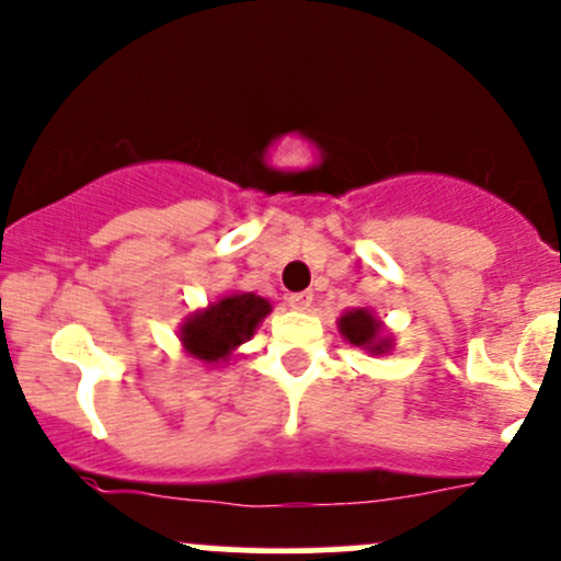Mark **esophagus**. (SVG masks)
Instances as JSON below:
<instances>
[{
  "label": "esophagus",
  "mask_w": 561,
  "mask_h": 561,
  "mask_svg": "<svg viewBox=\"0 0 561 561\" xmlns=\"http://www.w3.org/2000/svg\"><path fill=\"white\" fill-rule=\"evenodd\" d=\"M311 293H293V296H287V306L296 311H306L311 306Z\"/></svg>",
  "instance_id": "34e87169"
}]
</instances>
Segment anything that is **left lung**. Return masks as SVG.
Listing matches in <instances>:
<instances>
[{"mask_svg": "<svg viewBox=\"0 0 561 561\" xmlns=\"http://www.w3.org/2000/svg\"><path fill=\"white\" fill-rule=\"evenodd\" d=\"M339 330L350 344L370 352V355H385V352H389V346H392L389 335L387 339L381 335V322L365 309L344 311V314L339 317Z\"/></svg>", "mask_w": 561, "mask_h": 561, "instance_id": "8db88e82", "label": "left lung"}]
</instances>
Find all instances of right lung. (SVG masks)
Listing matches in <instances>:
<instances>
[{
  "label": "right lung",
  "mask_w": 561,
  "mask_h": 561,
  "mask_svg": "<svg viewBox=\"0 0 561 561\" xmlns=\"http://www.w3.org/2000/svg\"><path fill=\"white\" fill-rule=\"evenodd\" d=\"M268 311V300L255 293H231L187 317L180 328V341L187 355L206 365L228 363L236 346L255 335Z\"/></svg>",
  "instance_id": "right-lung-1"
}]
</instances>
